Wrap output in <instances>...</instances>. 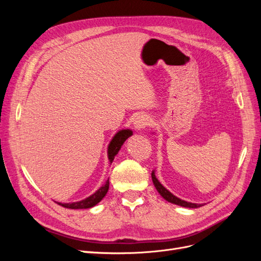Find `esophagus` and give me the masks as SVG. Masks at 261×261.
Wrapping results in <instances>:
<instances>
[{
    "mask_svg": "<svg viewBox=\"0 0 261 261\" xmlns=\"http://www.w3.org/2000/svg\"><path fill=\"white\" fill-rule=\"evenodd\" d=\"M151 117L144 114V115H139L136 117L135 122H134V127H135L136 129H144L146 127H148V126L151 125Z\"/></svg>",
    "mask_w": 261,
    "mask_h": 261,
    "instance_id": "1",
    "label": "esophagus"
}]
</instances>
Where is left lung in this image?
<instances>
[{
	"instance_id": "left-lung-1",
	"label": "left lung",
	"mask_w": 261,
	"mask_h": 261,
	"mask_svg": "<svg viewBox=\"0 0 261 261\" xmlns=\"http://www.w3.org/2000/svg\"><path fill=\"white\" fill-rule=\"evenodd\" d=\"M151 177H152V181H153V185L154 187L156 188V191L159 192V194L163 197V198L165 200H168L169 202H172V203H175V204H178V206H181V207H187V208H198L200 207L201 204H198V203H192V202H187V201H184L181 200L179 198H177V197H175L174 195H172L167 188H164L161 184L160 181L156 179L155 175H154V171H152L151 173Z\"/></svg>"
}]
</instances>
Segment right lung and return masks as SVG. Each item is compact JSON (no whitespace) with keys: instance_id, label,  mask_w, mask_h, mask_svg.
Wrapping results in <instances>:
<instances>
[{"instance_id":"obj_1","label":"right lung","mask_w":261,"mask_h":261,"mask_svg":"<svg viewBox=\"0 0 261 261\" xmlns=\"http://www.w3.org/2000/svg\"><path fill=\"white\" fill-rule=\"evenodd\" d=\"M132 135H133L132 130L123 129L121 132H118L116 135L113 137V139L111 140V143H110V145H109V149H108L110 162L113 161L114 156L118 152V150L121 149L122 145L124 144V141ZM108 191H109V179L106 181V184L103 186L100 187L96 193L91 195L90 197H88V198H86V199H84L82 201H78V202H73V203H60V202H58V203L60 204V206L64 207V208H68V209L91 208L93 206H96L98 202H100L102 200V198H103V197L106 196Z\"/></svg>"}]
</instances>
